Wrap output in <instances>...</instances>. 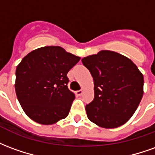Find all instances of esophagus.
I'll return each mask as SVG.
<instances>
[{
  "label": "esophagus",
  "mask_w": 155,
  "mask_h": 155,
  "mask_svg": "<svg viewBox=\"0 0 155 155\" xmlns=\"http://www.w3.org/2000/svg\"><path fill=\"white\" fill-rule=\"evenodd\" d=\"M75 94H77V95H79V96H80V95H81V94H83V91H82V90H80V91H76V92H75Z\"/></svg>",
  "instance_id": "34e87169"
}]
</instances>
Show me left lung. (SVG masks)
<instances>
[{"mask_svg": "<svg viewBox=\"0 0 155 155\" xmlns=\"http://www.w3.org/2000/svg\"><path fill=\"white\" fill-rule=\"evenodd\" d=\"M94 79V98L86 104L89 120L98 126L113 129L132 117L143 94V76L129 58L101 51L82 59Z\"/></svg>", "mask_w": 155, "mask_h": 155, "instance_id": "obj_1", "label": "left lung"}]
</instances>
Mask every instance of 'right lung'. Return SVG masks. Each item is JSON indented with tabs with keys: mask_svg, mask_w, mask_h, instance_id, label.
I'll list each match as a JSON object with an SVG mask.
<instances>
[{
	"mask_svg": "<svg viewBox=\"0 0 155 155\" xmlns=\"http://www.w3.org/2000/svg\"><path fill=\"white\" fill-rule=\"evenodd\" d=\"M80 60L61 46L38 48L22 59L15 71V90L29 118L52 124L67 116L75 98L68 89L67 73Z\"/></svg>",
	"mask_w": 155,
	"mask_h": 155,
	"instance_id": "add662e5",
	"label": "right lung"
}]
</instances>
